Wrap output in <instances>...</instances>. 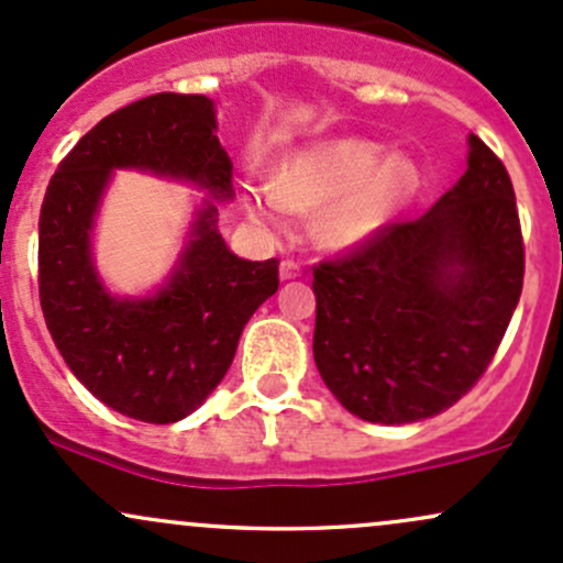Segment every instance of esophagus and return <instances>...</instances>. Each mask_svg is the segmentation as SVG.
<instances>
[{
	"mask_svg": "<svg viewBox=\"0 0 563 563\" xmlns=\"http://www.w3.org/2000/svg\"><path fill=\"white\" fill-rule=\"evenodd\" d=\"M301 275V267L291 258H286V262H280V280H296V277Z\"/></svg>",
	"mask_w": 563,
	"mask_h": 563,
	"instance_id": "1",
	"label": "esophagus"
}]
</instances>
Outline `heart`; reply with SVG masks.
<instances>
[{"instance_id":"obj_1","label":"heart","mask_w":563,"mask_h":563,"mask_svg":"<svg viewBox=\"0 0 563 563\" xmlns=\"http://www.w3.org/2000/svg\"><path fill=\"white\" fill-rule=\"evenodd\" d=\"M417 163L404 154L385 157L374 141L339 139L294 152L269 187L245 195L251 219L283 230L291 211L320 213L318 240L329 249H357L404 211L417 195Z\"/></svg>"}]
</instances>
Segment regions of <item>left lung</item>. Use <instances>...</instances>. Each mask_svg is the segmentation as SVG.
Returning a JSON list of instances; mask_svg holds the SVG:
<instances>
[{
	"mask_svg": "<svg viewBox=\"0 0 563 563\" xmlns=\"http://www.w3.org/2000/svg\"><path fill=\"white\" fill-rule=\"evenodd\" d=\"M467 144V170L428 213L312 269L314 366L366 422L409 424L454 406L492 363L521 296L510 176L478 135Z\"/></svg>",
	"mask_w": 563,
	"mask_h": 563,
	"instance_id": "8db88e82",
	"label": "left lung"
}]
</instances>
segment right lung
I'll list each match as a JSON object with an SVG mask.
<instances>
[{
    "mask_svg": "<svg viewBox=\"0 0 563 563\" xmlns=\"http://www.w3.org/2000/svg\"><path fill=\"white\" fill-rule=\"evenodd\" d=\"M213 101L157 92L103 117L60 159L40 213V301L66 366L109 409L139 422L189 417L232 366L251 314L277 291V258L227 249L219 208L234 197ZM114 169L206 188L169 280L150 297H114L91 262V224Z\"/></svg>",
    "mask_w": 563,
    "mask_h": 563,
    "instance_id": "add662e5",
    "label": "right lung"
}]
</instances>
